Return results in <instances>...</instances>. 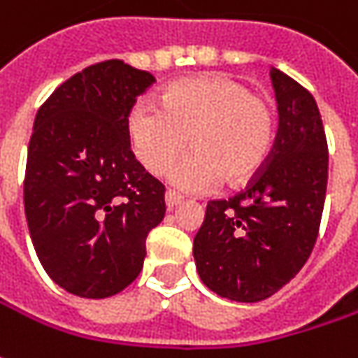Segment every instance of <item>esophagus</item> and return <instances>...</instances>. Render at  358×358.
<instances>
[{
  "instance_id": "esophagus-1",
  "label": "esophagus",
  "mask_w": 358,
  "mask_h": 358,
  "mask_svg": "<svg viewBox=\"0 0 358 358\" xmlns=\"http://www.w3.org/2000/svg\"><path fill=\"white\" fill-rule=\"evenodd\" d=\"M178 204H182V196H178L176 192H172V190H168V192H166V206H168V210L176 208Z\"/></svg>"
}]
</instances>
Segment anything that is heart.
I'll return each mask as SVG.
<instances>
[{
    "label": "heart",
    "instance_id": "heart-1",
    "mask_svg": "<svg viewBox=\"0 0 358 358\" xmlns=\"http://www.w3.org/2000/svg\"><path fill=\"white\" fill-rule=\"evenodd\" d=\"M134 154L154 176L166 174L180 154H192L172 172L182 192H206L222 180L244 188L264 170L274 142L268 101L244 82L210 73L182 78L158 94V108L134 106L126 120Z\"/></svg>",
    "mask_w": 358,
    "mask_h": 358
}]
</instances>
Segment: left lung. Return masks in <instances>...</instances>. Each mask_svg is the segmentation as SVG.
<instances>
[{"instance_id":"8db88e82","label":"left lung","mask_w":358,"mask_h":358,"mask_svg":"<svg viewBox=\"0 0 358 358\" xmlns=\"http://www.w3.org/2000/svg\"><path fill=\"white\" fill-rule=\"evenodd\" d=\"M278 134L266 168L228 200H212L194 238L196 271L218 296L258 303L308 260L319 234L329 148L317 101L280 70L271 71Z\"/></svg>"}]
</instances>
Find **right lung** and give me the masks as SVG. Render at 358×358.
I'll list each match as a JSON object with an SVG mask.
<instances>
[{
  "label": "right lung",
  "instance_id": "obj_1",
  "mask_svg": "<svg viewBox=\"0 0 358 358\" xmlns=\"http://www.w3.org/2000/svg\"><path fill=\"white\" fill-rule=\"evenodd\" d=\"M150 71L108 59L71 76L38 110L24 206L36 255L57 287L106 299L132 285L162 222L164 186L134 158L126 120Z\"/></svg>",
  "mask_w": 358,
  "mask_h": 358
}]
</instances>
